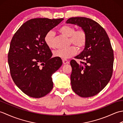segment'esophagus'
Instances as JSON below:
<instances>
[{"instance_id":"34e87169","label":"esophagus","mask_w":123,"mask_h":123,"mask_svg":"<svg viewBox=\"0 0 123 123\" xmlns=\"http://www.w3.org/2000/svg\"><path fill=\"white\" fill-rule=\"evenodd\" d=\"M62 62H63V63L64 64H66L69 63V61L68 60H67V59H63V60H62Z\"/></svg>"}]
</instances>
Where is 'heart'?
Returning a JSON list of instances; mask_svg holds the SVG:
<instances>
[{
    "instance_id": "1",
    "label": "heart",
    "mask_w": 123,
    "mask_h": 123,
    "mask_svg": "<svg viewBox=\"0 0 123 123\" xmlns=\"http://www.w3.org/2000/svg\"><path fill=\"white\" fill-rule=\"evenodd\" d=\"M59 32L66 37H69V45H74L66 49H61L53 52V56L56 57L67 59L76 54L77 49L81 50L85 48L87 42V34L83 28L75 30L74 26L64 25L59 29ZM54 33L52 31L47 32L44 36V42L49 49L54 48Z\"/></svg>"
}]
</instances>
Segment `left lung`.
Masks as SVG:
<instances>
[{"label": "left lung", "mask_w": 123, "mask_h": 123, "mask_svg": "<svg viewBox=\"0 0 123 123\" xmlns=\"http://www.w3.org/2000/svg\"><path fill=\"white\" fill-rule=\"evenodd\" d=\"M67 23L84 29L87 42L84 50L71 60V85L74 92L81 97H90L100 92L110 81L113 72L114 52L105 30L98 23L83 17H71Z\"/></svg>", "instance_id": "left-lung-1"}]
</instances>
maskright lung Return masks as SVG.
Instances as JSON below:
<instances>
[{
	"label": "right lung",
	"mask_w": 123,
	"mask_h": 123,
	"mask_svg": "<svg viewBox=\"0 0 123 123\" xmlns=\"http://www.w3.org/2000/svg\"><path fill=\"white\" fill-rule=\"evenodd\" d=\"M63 18H36L24 23L15 33L8 54L10 73L17 87L33 98L45 96L53 87L52 75L62 64L44 42L47 32Z\"/></svg>",
	"instance_id": "1"
}]
</instances>
